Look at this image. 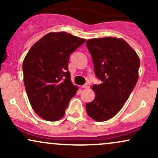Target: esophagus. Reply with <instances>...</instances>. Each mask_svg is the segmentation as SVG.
<instances>
[{
	"mask_svg": "<svg viewBox=\"0 0 158 158\" xmlns=\"http://www.w3.org/2000/svg\"><path fill=\"white\" fill-rule=\"evenodd\" d=\"M90 83L87 82V83H85L84 85H82V88H90Z\"/></svg>",
	"mask_w": 158,
	"mask_h": 158,
	"instance_id": "obj_1",
	"label": "esophagus"
}]
</instances>
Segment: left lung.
Instances as JSON below:
<instances>
[{"instance_id":"1","label":"left lung","mask_w":158,"mask_h":158,"mask_svg":"<svg viewBox=\"0 0 158 158\" xmlns=\"http://www.w3.org/2000/svg\"><path fill=\"white\" fill-rule=\"evenodd\" d=\"M94 72L100 85H94L96 96L86 104L88 115L98 122L114 117L128 100L138 80L139 59L125 40L113 37L88 39Z\"/></svg>"}]
</instances>
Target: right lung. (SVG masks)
<instances>
[{"label": "right lung", "instance_id": "add662e5", "mask_svg": "<svg viewBox=\"0 0 158 158\" xmlns=\"http://www.w3.org/2000/svg\"><path fill=\"white\" fill-rule=\"evenodd\" d=\"M85 39L64 32H50L30 48L23 61V82L32 109L48 121L65 114L78 90L70 79V54Z\"/></svg>", "mask_w": 158, "mask_h": 158}]
</instances>
